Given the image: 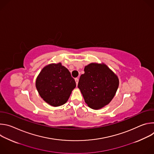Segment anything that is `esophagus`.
<instances>
[{"mask_svg": "<svg viewBox=\"0 0 154 154\" xmlns=\"http://www.w3.org/2000/svg\"><path fill=\"white\" fill-rule=\"evenodd\" d=\"M75 81L76 85H78V82H79V79H78V78H75Z\"/></svg>", "mask_w": 154, "mask_h": 154, "instance_id": "34e87169", "label": "esophagus"}]
</instances>
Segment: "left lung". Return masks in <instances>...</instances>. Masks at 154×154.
<instances>
[{
    "label": "left lung",
    "mask_w": 154,
    "mask_h": 154,
    "mask_svg": "<svg viewBox=\"0 0 154 154\" xmlns=\"http://www.w3.org/2000/svg\"><path fill=\"white\" fill-rule=\"evenodd\" d=\"M78 83L85 103L99 109L108 105L116 94L119 79L104 63H91L84 68Z\"/></svg>",
    "instance_id": "left-lung-1"
}]
</instances>
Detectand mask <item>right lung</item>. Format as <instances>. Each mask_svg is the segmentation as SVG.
I'll use <instances>...</instances> for the list:
<instances>
[{
    "label": "right lung",
    "instance_id": "obj_1",
    "mask_svg": "<svg viewBox=\"0 0 154 154\" xmlns=\"http://www.w3.org/2000/svg\"><path fill=\"white\" fill-rule=\"evenodd\" d=\"M41 97L53 106L66 102L76 86L69 70L61 63H51L44 67L35 83Z\"/></svg>",
    "mask_w": 154,
    "mask_h": 154
}]
</instances>
